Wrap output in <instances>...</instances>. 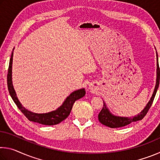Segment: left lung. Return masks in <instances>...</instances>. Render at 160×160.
<instances>
[{
    "mask_svg": "<svg viewBox=\"0 0 160 160\" xmlns=\"http://www.w3.org/2000/svg\"><path fill=\"white\" fill-rule=\"evenodd\" d=\"M157 60H158V63H157V80H156V85L154 90L153 94L152 95L150 100L148 102V103L146 105L141 112L137 116H135L134 117H121V116H117L113 115L112 113L109 112V110L107 107V105L104 102V106H103L101 112H99L98 115V119L99 122L104 126H107L110 128H120V127L126 126L128 124L131 123L135 121L142 120V119L145 117V116L147 114L148 112L150 109L152 104L153 100L155 99V94L158 91V89L159 88V79H160V70L159 67L158 63V53H157Z\"/></svg>",
    "mask_w": 160,
    "mask_h": 160,
    "instance_id": "obj_1",
    "label": "left lung"
}]
</instances>
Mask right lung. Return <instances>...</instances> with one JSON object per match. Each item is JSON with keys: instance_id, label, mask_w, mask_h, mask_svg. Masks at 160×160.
<instances>
[{"instance_id": "obj_1", "label": "right lung", "mask_w": 160, "mask_h": 160, "mask_svg": "<svg viewBox=\"0 0 160 160\" xmlns=\"http://www.w3.org/2000/svg\"><path fill=\"white\" fill-rule=\"evenodd\" d=\"M13 50H14V48H13ZM12 56L13 51L12 52L11 57H10V59L8 72V88L10 96H11L12 100L14 101L16 105H17L18 109L21 111L22 113L30 121H33V122L39 123L40 124L47 126L56 125V124L61 123V121L65 120L69 116L74 102L76 100L82 98V97L85 95V89H80V90H75L73 92L70 94L63 102V104L60 107H58L57 109L53 111V112L46 113H37L32 112L30 111H28L25 107H22V105L20 104V101L18 99L17 95H16L14 88H13L12 82Z\"/></svg>"}]
</instances>
